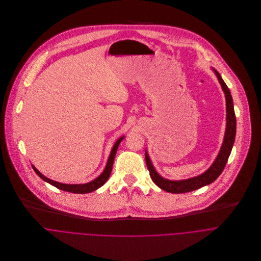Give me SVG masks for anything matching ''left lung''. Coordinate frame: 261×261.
I'll return each mask as SVG.
<instances>
[{"mask_svg": "<svg viewBox=\"0 0 261 261\" xmlns=\"http://www.w3.org/2000/svg\"><path fill=\"white\" fill-rule=\"evenodd\" d=\"M215 75L217 76V79L222 87V90L225 94V99H226V128H225V134H224V139L223 143L221 145L220 151L217 155L216 160L212 164V166L207 169L205 172L202 174L192 177L189 179L185 180H178V181H173L166 179L162 177L156 170L154 169L152 162L149 158L147 150H145V160L147 164V168L149 170L150 177L152 181L158 185L160 188L164 189L167 192L171 193H184V192H189L196 190L198 188H201L205 185H209L212 182H214L222 173L223 169L225 168V165L228 161V158L230 155L234 139H236V132H237V120H236V114H234V109H233V101L232 97L230 94V91L221 78L220 74L215 70L212 69Z\"/></svg>", "mask_w": 261, "mask_h": 261, "instance_id": "left-lung-1", "label": "left lung"}]
</instances>
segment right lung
<instances>
[{
	"label": "right lung",
	"mask_w": 261,
	"mask_h": 261,
	"mask_svg": "<svg viewBox=\"0 0 261 261\" xmlns=\"http://www.w3.org/2000/svg\"><path fill=\"white\" fill-rule=\"evenodd\" d=\"M124 139V136L120 137L114 144L112 150H111V153L109 155V159H108V162H107V165L105 167V169H103L102 173L96 177L94 180L88 182V183H85V184H64V183H60V182H57V181H54L51 180L47 177H45L44 175H42L33 165V169L34 171L36 172V174L41 178L43 179L45 182L51 184L52 186H55L61 190H65V191H68V192H72V193H79V194H82V193H89V192H92L94 190H96L97 188L101 187L103 184H105L107 182V180L109 179L110 175H111V172H112V167H113V163H114V159H115V155H116V151L118 149V146L119 144L121 143V141Z\"/></svg>",
	"instance_id": "obj_1"
}]
</instances>
